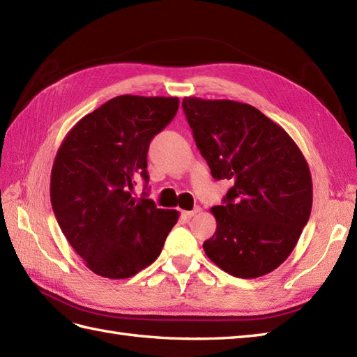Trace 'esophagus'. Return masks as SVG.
Instances as JSON below:
<instances>
[{
	"mask_svg": "<svg viewBox=\"0 0 357 357\" xmlns=\"http://www.w3.org/2000/svg\"><path fill=\"white\" fill-rule=\"evenodd\" d=\"M199 211H201V208L196 207V208H193V210H190V211H188V210H187V211H183V216L187 218V219H190V218H193L195 215H198Z\"/></svg>",
	"mask_w": 357,
	"mask_h": 357,
	"instance_id": "1",
	"label": "esophagus"
}]
</instances>
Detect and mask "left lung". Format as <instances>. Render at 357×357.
<instances>
[{"instance_id": "obj_1", "label": "left lung", "mask_w": 357, "mask_h": 357, "mask_svg": "<svg viewBox=\"0 0 357 357\" xmlns=\"http://www.w3.org/2000/svg\"><path fill=\"white\" fill-rule=\"evenodd\" d=\"M183 109L211 176L230 179L206 255L231 276L253 279L282 264L307 225L313 184L282 127L250 104L184 98Z\"/></svg>"}]
</instances>
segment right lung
<instances>
[{"label":"right lung","mask_w":357,"mask_h":357,"mask_svg":"<svg viewBox=\"0 0 357 357\" xmlns=\"http://www.w3.org/2000/svg\"><path fill=\"white\" fill-rule=\"evenodd\" d=\"M178 98L121 95L67 133L53 162L50 201L66 239L87 267L109 279L135 276L159 256L178 211L132 198L149 184L150 141L172 123ZM144 187V188H146Z\"/></svg>","instance_id":"1"}]
</instances>
